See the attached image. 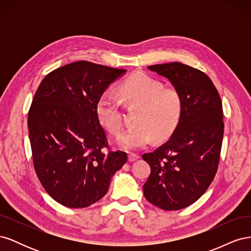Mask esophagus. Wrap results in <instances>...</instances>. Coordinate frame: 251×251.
Returning <instances> with one entry per match:
<instances>
[{"instance_id": "esophagus-1", "label": "esophagus", "mask_w": 251, "mask_h": 251, "mask_svg": "<svg viewBox=\"0 0 251 251\" xmlns=\"http://www.w3.org/2000/svg\"><path fill=\"white\" fill-rule=\"evenodd\" d=\"M127 159H128V161H130V162H134V161L137 160V159H139V156H138L137 154H133V153H131V154H128Z\"/></svg>"}]
</instances>
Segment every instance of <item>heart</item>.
Returning a JSON list of instances; mask_svg holds the SVG:
<instances>
[{
  "label": "heart",
  "instance_id": "b5f03b06",
  "mask_svg": "<svg viewBox=\"0 0 251 251\" xmlns=\"http://www.w3.org/2000/svg\"><path fill=\"white\" fill-rule=\"evenodd\" d=\"M119 94L127 104L140 105L135 126L117 137L118 147L126 151L140 150L153 140L164 138L176 127L181 116L182 100L176 90L143 72H136L119 86ZM100 123L111 134H117L123 125L120 102L112 91L103 92L96 102Z\"/></svg>",
  "mask_w": 251,
  "mask_h": 251
}]
</instances>
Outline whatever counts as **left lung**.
<instances>
[{
	"mask_svg": "<svg viewBox=\"0 0 251 251\" xmlns=\"http://www.w3.org/2000/svg\"><path fill=\"white\" fill-rule=\"evenodd\" d=\"M148 69L171 81L182 111L170 139L142 155L151 168L143 195L159 208L178 210L198 200L216 176L224 133L222 101L211 79L193 67L174 62Z\"/></svg>",
	"mask_w": 251,
	"mask_h": 251,
	"instance_id": "1",
	"label": "left lung"
}]
</instances>
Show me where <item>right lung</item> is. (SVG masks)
<instances>
[{"instance_id":"add662e5","label":"right lung","mask_w":251,"mask_h":251,"mask_svg":"<svg viewBox=\"0 0 251 251\" xmlns=\"http://www.w3.org/2000/svg\"><path fill=\"white\" fill-rule=\"evenodd\" d=\"M126 69L80 60L53 70L37 88L28 113L33 165L51 198L83 208L107 194L126 162L121 151L104 153L105 133L96 102Z\"/></svg>"}]
</instances>
